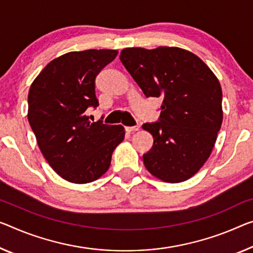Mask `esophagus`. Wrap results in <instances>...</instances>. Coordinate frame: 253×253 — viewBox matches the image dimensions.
Wrapping results in <instances>:
<instances>
[{
    "instance_id": "esophagus-1",
    "label": "esophagus",
    "mask_w": 253,
    "mask_h": 253,
    "mask_svg": "<svg viewBox=\"0 0 253 253\" xmlns=\"http://www.w3.org/2000/svg\"><path fill=\"white\" fill-rule=\"evenodd\" d=\"M126 130L127 131V132H135V131H138L139 130V126H126Z\"/></svg>"
}]
</instances>
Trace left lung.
Listing matches in <instances>:
<instances>
[{
	"label": "left lung",
	"instance_id": "left-lung-1",
	"mask_svg": "<svg viewBox=\"0 0 253 253\" xmlns=\"http://www.w3.org/2000/svg\"><path fill=\"white\" fill-rule=\"evenodd\" d=\"M120 60L146 97H162L159 121L143 155L150 174L169 183L193 176L209 158L223 122L221 87L205 62L178 47L122 49Z\"/></svg>",
	"mask_w": 253,
	"mask_h": 253
}]
</instances>
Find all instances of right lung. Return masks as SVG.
I'll return each instance as SVG.
<instances>
[{
  "mask_svg": "<svg viewBox=\"0 0 253 253\" xmlns=\"http://www.w3.org/2000/svg\"><path fill=\"white\" fill-rule=\"evenodd\" d=\"M116 49L70 52L50 61L33 81L28 121L49 166L71 183L96 181L110 169L123 141L122 126L90 122L88 107L98 106L95 79Z\"/></svg>",
  "mask_w": 253,
  "mask_h": 253,
  "instance_id": "right-lung-1",
  "label": "right lung"
}]
</instances>
